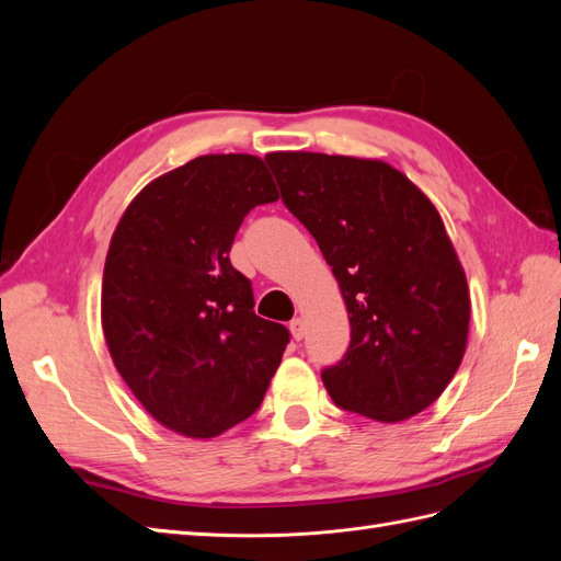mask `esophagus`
I'll return each instance as SVG.
<instances>
[{
	"mask_svg": "<svg viewBox=\"0 0 561 561\" xmlns=\"http://www.w3.org/2000/svg\"><path fill=\"white\" fill-rule=\"evenodd\" d=\"M290 332H293V339H297V342H301L304 334H307V325H304V318H293Z\"/></svg>",
	"mask_w": 561,
	"mask_h": 561,
	"instance_id": "obj_1",
	"label": "esophagus"
}]
</instances>
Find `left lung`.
I'll use <instances>...</instances> for the list:
<instances>
[{"label": "left lung", "mask_w": 561, "mask_h": 561, "mask_svg": "<svg viewBox=\"0 0 561 561\" xmlns=\"http://www.w3.org/2000/svg\"><path fill=\"white\" fill-rule=\"evenodd\" d=\"M287 210L342 290L351 346L322 371L348 412L398 423L431 407L463 360L470 290L433 201L381 159L271 151Z\"/></svg>", "instance_id": "left-lung-1"}]
</instances>
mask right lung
Listing matches in <instances>:
<instances>
[{"label":"right lung","instance_id":"add662e5","mask_svg":"<svg viewBox=\"0 0 561 561\" xmlns=\"http://www.w3.org/2000/svg\"><path fill=\"white\" fill-rule=\"evenodd\" d=\"M264 159L206 154L151 180L112 233L100 320L118 375L151 419L210 439L257 412L290 334L252 311L229 262L260 203L278 201Z\"/></svg>","mask_w":561,"mask_h":561}]
</instances>
